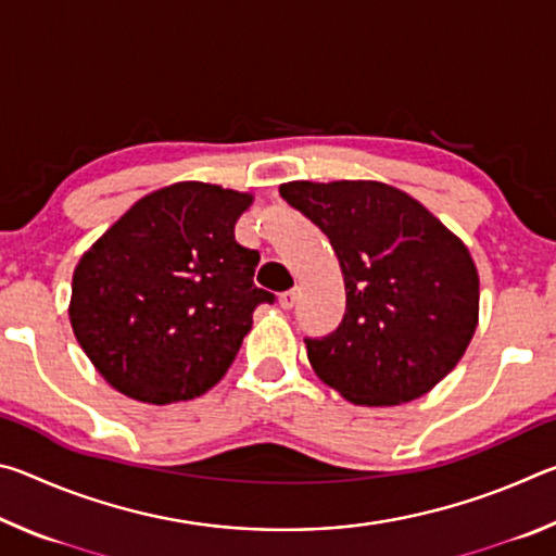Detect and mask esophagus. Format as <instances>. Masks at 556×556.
I'll use <instances>...</instances> for the list:
<instances>
[{
    "mask_svg": "<svg viewBox=\"0 0 556 556\" xmlns=\"http://www.w3.org/2000/svg\"><path fill=\"white\" fill-rule=\"evenodd\" d=\"M296 299H299V291L296 289H289V291H285V294L279 296V304H281V308H294Z\"/></svg>",
    "mask_w": 556,
    "mask_h": 556,
    "instance_id": "34e87169",
    "label": "esophagus"
}]
</instances>
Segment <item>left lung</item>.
<instances>
[{
	"instance_id": "obj_1",
	"label": "left lung",
	"mask_w": 556,
	"mask_h": 556,
	"mask_svg": "<svg viewBox=\"0 0 556 556\" xmlns=\"http://www.w3.org/2000/svg\"><path fill=\"white\" fill-rule=\"evenodd\" d=\"M279 193L331 240L345 281L343 324L306 341L314 372L361 407L434 390L478 326L481 281L464 240L382 181H289Z\"/></svg>"
}]
</instances>
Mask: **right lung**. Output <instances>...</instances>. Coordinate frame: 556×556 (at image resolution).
Returning <instances> with one entry per match:
<instances>
[{"instance_id":"add662e5","label":"right lung","mask_w":556,"mask_h":556,"mask_svg":"<svg viewBox=\"0 0 556 556\" xmlns=\"http://www.w3.org/2000/svg\"><path fill=\"white\" fill-rule=\"evenodd\" d=\"M255 195L178 181L147 193L83 252L73 271V333L110 388L147 404L208 392L238 355L260 255L235 240Z\"/></svg>"}]
</instances>
